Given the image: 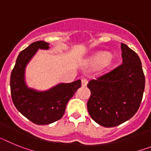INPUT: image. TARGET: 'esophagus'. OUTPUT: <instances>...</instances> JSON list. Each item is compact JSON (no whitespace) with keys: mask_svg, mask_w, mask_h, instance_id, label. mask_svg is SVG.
<instances>
[{"mask_svg":"<svg viewBox=\"0 0 151 151\" xmlns=\"http://www.w3.org/2000/svg\"><path fill=\"white\" fill-rule=\"evenodd\" d=\"M88 84V80L87 78H82V87H85Z\"/></svg>","mask_w":151,"mask_h":151,"instance_id":"1","label":"esophagus"}]
</instances>
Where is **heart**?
<instances>
[{
  "label": "heart",
  "instance_id": "obj_1",
  "mask_svg": "<svg viewBox=\"0 0 151 151\" xmlns=\"http://www.w3.org/2000/svg\"><path fill=\"white\" fill-rule=\"evenodd\" d=\"M111 63V58L109 57V55L105 53L97 54L92 60V65L94 66H102L104 67H107L110 65Z\"/></svg>",
  "mask_w": 151,
  "mask_h": 151
}]
</instances>
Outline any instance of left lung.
Wrapping results in <instances>:
<instances>
[{
  "label": "left lung",
  "mask_w": 151,
  "mask_h": 151,
  "mask_svg": "<svg viewBox=\"0 0 151 151\" xmlns=\"http://www.w3.org/2000/svg\"><path fill=\"white\" fill-rule=\"evenodd\" d=\"M122 63L87 85L91 91L88 111L99 125L114 127L137 113L145 86V78L138 54L121 44Z\"/></svg>",
  "instance_id": "obj_1"
}]
</instances>
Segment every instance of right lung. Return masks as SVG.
<instances>
[{
	"label": "right lung",
	"instance_id": "obj_1",
	"mask_svg": "<svg viewBox=\"0 0 151 151\" xmlns=\"http://www.w3.org/2000/svg\"><path fill=\"white\" fill-rule=\"evenodd\" d=\"M38 49L48 50L49 44L35 41L19 53L10 76V92L16 108L24 116L37 125H47L62 118L68 101L81 87V80L60 83L44 91L28 87L26 67Z\"/></svg>",
	"mask_w": 151,
	"mask_h": 151
}]
</instances>
